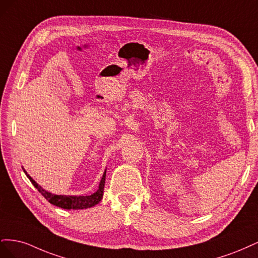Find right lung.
I'll list each match as a JSON object with an SVG mask.
<instances>
[{
    "mask_svg": "<svg viewBox=\"0 0 258 258\" xmlns=\"http://www.w3.org/2000/svg\"><path fill=\"white\" fill-rule=\"evenodd\" d=\"M23 169V168H22ZM23 172L26 173L28 178L34 185L35 188L40 191L43 196L48 200L51 205L57 206L59 208L66 209V210H83V209H88L91 207H95L98 205L99 202L103 198V191H104V184H105V175H106V169L104 173L101 178L99 188L96 192H93L90 196H66V195H56L51 194L44 189L41 185H38L34 179L31 177L27 171L23 169Z\"/></svg>",
    "mask_w": 258,
    "mask_h": 258,
    "instance_id": "obj_1",
    "label": "right lung"
}]
</instances>
